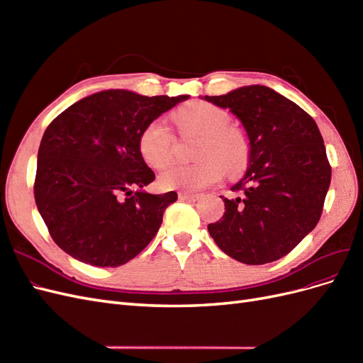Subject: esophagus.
<instances>
[{
    "mask_svg": "<svg viewBox=\"0 0 363 363\" xmlns=\"http://www.w3.org/2000/svg\"><path fill=\"white\" fill-rule=\"evenodd\" d=\"M179 199L182 201H196L200 199L199 194H191V192H179Z\"/></svg>",
    "mask_w": 363,
    "mask_h": 363,
    "instance_id": "obj_1",
    "label": "esophagus"
}]
</instances>
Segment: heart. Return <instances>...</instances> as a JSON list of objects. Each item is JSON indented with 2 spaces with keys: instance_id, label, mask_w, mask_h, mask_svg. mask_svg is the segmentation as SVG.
<instances>
[{
  "instance_id": "1",
  "label": "heart",
  "mask_w": 363,
  "mask_h": 363,
  "mask_svg": "<svg viewBox=\"0 0 363 363\" xmlns=\"http://www.w3.org/2000/svg\"><path fill=\"white\" fill-rule=\"evenodd\" d=\"M174 121L180 133L200 136L195 148V157L200 160L164 171L160 177L164 189L199 191L221 182L225 169L232 177L244 172L250 156L247 139L238 128L228 125L230 115L224 108L195 103L175 112ZM138 147L148 167L162 169L174 159L175 138L163 121L155 119L140 131Z\"/></svg>"
}]
</instances>
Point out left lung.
<instances>
[{"instance_id":"8db88e82","label":"left lung","mask_w":363,"mask_h":363,"mask_svg":"<svg viewBox=\"0 0 363 363\" xmlns=\"http://www.w3.org/2000/svg\"><path fill=\"white\" fill-rule=\"evenodd\" d=\"M230 108L244 124L250 160L224 216L207 230L225 255L247 265L286 256L323 213L332 180L324 140L313 118L267 86H245L204 96Z\"/></svg>"}]
</instances>
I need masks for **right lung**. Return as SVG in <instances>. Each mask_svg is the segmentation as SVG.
Listing matches in <instances>:
<instances>
[{"label": "right lung", "instance_id": "add662e5", "mask_svg": "<svg viewBox=\"0 0 363 363\" xmlns=\"http://www.w3.org/2000/svg\"><path fill=\"white\" fill-rule=\"evenodd\" d=\"M186 98L103 91L51 121L38 152L35 200L65 252L94 267L115 268L151 242L177 194L131 191L156 179L138 139L147 124Z\"/></svg>", "mask_w": 363, "mask_h": 363}]
</instances>
